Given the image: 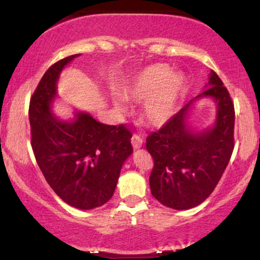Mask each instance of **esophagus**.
<instances>
[{"label":"esophagus","mask_w":260,"mask_h":260,"mask_svg":"<svg viewBox=\"0 0 260 260\" xmlns=\"http://www.w3.org/2000/svg\"><path fill=\"white\" fill-rule=\"evenodd\" d=\"M132 145L134 149H139L143 145V139L139 136H137V134H134L132 137Z\"/></svg>","instance_id":"esophagus-1"}]
</instances>
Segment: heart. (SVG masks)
<instances>
[{
	"mask_svg": "<svg viewBox=\"0 0 260 260\" xmlns=\"http://www.w3.org/2000/svg\"><path fill=\"white\" fill-rule=\"evenodd\" d=\"M184 85L186 83L181 74L171 76L168 66L153 64L137 76L129 88V95L140 100L150 96L144 105L145 118L154 126H162L174 116ZM115 105L118 111L126 109L121 100L116 101Z\"/></svg>",
	"mask_w": 260,
	"mask_h": 260,
	"instance_id": "b5f03b06",
	"label": "heart"
}]
</instances>
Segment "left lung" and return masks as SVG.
Returning <instances> with one entry per match:
<instances>
[{"label": "left lung", "mask_w": 260, "mask_h": 260, "mask_svg": "<svg viewBox=\"0 0 260 260\" xmlns=\"http://www.w3.org/2000/svg\"><path fill=\"white\" fill-rule=\"evenodd\" d=\"M208 86L147 138L145 147L154 160L149 177L151 194L176 210L194 208L213 193L234 151V103L214 71ZM204 96L216 100V124L194 134L186 126V116L192 101Z\"/></svg>", "instance_id": "obj_1"}]
</instances>
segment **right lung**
Here are the masks:
<instances>
[{"label": "right lung", "mask_w": 260, "mask_h": 260, "mask_svg": "<svg viewBox=\"0 0 260 260\" xmlns=\"http://www.w3.org/2000/svg\"><path fill=\"white\" fill-rule=\"evenodd\" d=\"M68 56L45 72L29 104L31 148L45 180L62 201L89 210L113 196L124 160L133 153L132 133L124 124L110 126L89 113L77 112L71 122L51 112L56 83Z\"/></svg>", "instance_id": "obj_1"}]
</instances>
